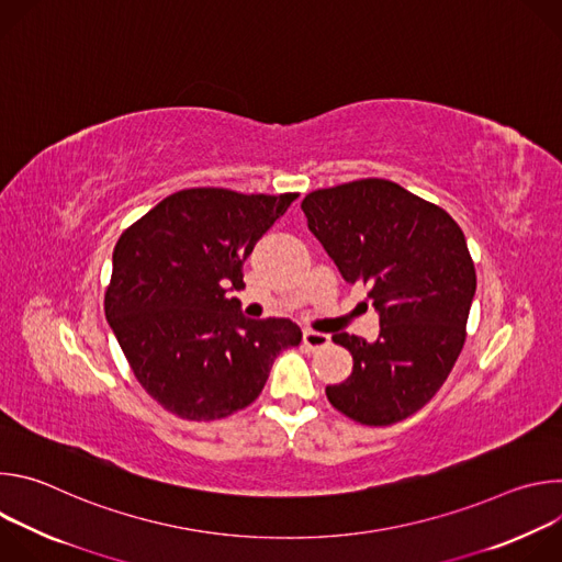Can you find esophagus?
Instances as JSON below:
<instances>
[{
    "label": "esophagus",
    "mask_w": 562,
    "mask_h": 562,
    "mask_svg": "<svg viewBox=\"0 0 562 562\" xmlns=\"http://www.w3.org/2000/svg\"><path fill=\"white\" fill-rule=\"evenodd\" d=\"M302 342H304V347H306V349L317 351V349H323V347H327V345H329V336H327V334H317V331L306 329V331L302 334Z\"/></svg>",
    "instance_id": "1"
}]
</instances>
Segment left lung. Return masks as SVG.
<instances>
[{
  "mask_svg": "<svg viewBox=\"0 0 562 562\" xmlns=\"http://www.w3.org/2000/svg\"><path fill=\"white\" fill-rule=\"evenodd\" d=\"M308 231L347 282H362L380 313L375 342L334 334L353 356L351 375L327 386L347 418L386 427L423 409L467 340L475 269L456 220L407 189L364 178L302 200Z\"/></svg>",
  "mask_w": 562,
  "mask_h": 562,
  "instance_id": "1",
  "label": "left lung"
}]
</instances>
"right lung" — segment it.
I'll return each mask as SVG.
<instances>
[{
    "label": "right lung",
    "instance_id": "right-lung-1",
    "mask_svg": "<svg viewBox=\"0 0 562 562\" xmlns=\"http://www.w3.org/2000/svg\"><path fill=\"white\" fill-rule=\"evenodd\" d=\"M295 198L184 189L120 235L106 319L133 375L169 414L209 423L249 407L278 353L300 345L291 319H249L226 295Z\"/></svg>",
    "mask_w": 562,
    "mask_h": 562
}]
</instances>
